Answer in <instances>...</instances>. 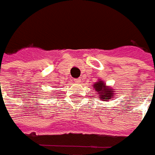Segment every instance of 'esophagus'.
<instances>
[{"label": "esophagus", "instance_id": "34e87169", "mask_svg": "<svg viewBox=\"0 0 155 155\" xmlns=\"http://www.w3.org/2000/svg\"><path fill=\"white\" fill-rule=\"evenodd\" d=\"M75 82H76V83H80V78H76V79H75Z\"/></svg>", "mask_w": 155, "mask_h": 155}]
</instances>
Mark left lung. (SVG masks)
<instances>
[{"label":"left lung","instance_id":"1","mask_svg":"<svg viewBox=\"0 0 155 155\" xmlns=\"http://www.w3.org/2000/svg\"><path fill=\"white\" fill-rule=\"evenodd\" d=\"M93 88L97 92L99 98L102 99L103 101H108L110 98H113V97L115 96L113 94L114 90H112L110 86H107L103 81L98 80V82H96Z\"/></svg>","mask_w":155,"mask_h":155}]
</instances>
